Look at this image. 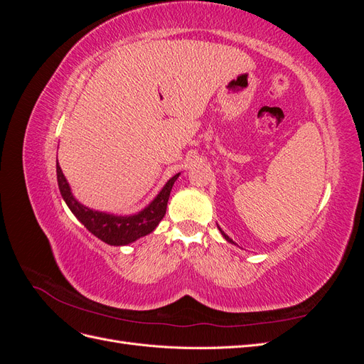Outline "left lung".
<instances>
[{
	"instance_id": "obj_1",
	"label": "left lung",
	"mask_w": 364,
	"mask_h": 364,
	"mask_svg": "<svg viewBox=\"0 0 364 364\" xmlns=\"http://www.w3.org/2000/svg\"><path fill=\"white\" fill-rule=\"evenodd\" d=\"M220 232H222V235H223V237H225V238H226L228 241H230V243H234V241H232V240H230V238H229V237H228V235H226V234L223 232V230H222V229H220Z\"/></svg>"
}]
</instances>
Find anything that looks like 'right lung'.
<instances>
[{"mask_svg":"<svg viewBox=\"0 0 364 364\" xmlns=\"http://www.w3.org/2000/svg\"><path fill=\"white\" fill-rule=\"evenodd\" d=\"M56 171L60 194L63 197V200L67 202L68 208L73 211V214L80 220V223H83V226L90 230L91 234H94L97 238H100L105 243L111 246H124L129 243H134L135 240L150 234L164 218L165 211H167V203L171 188L176 179L179 178V173L174 174L173 178L165 183L162 191L156 196V199L146 209H142L141 213L129 217H118L112 214L92 211V209L77 202L71 194L70 185L67 179H65L59 162L56 164Z\"/></svg>","mask_w":364,"mask_h":364,"instance_id":"right-lung-1","label":"right lung"}]
</instances>
